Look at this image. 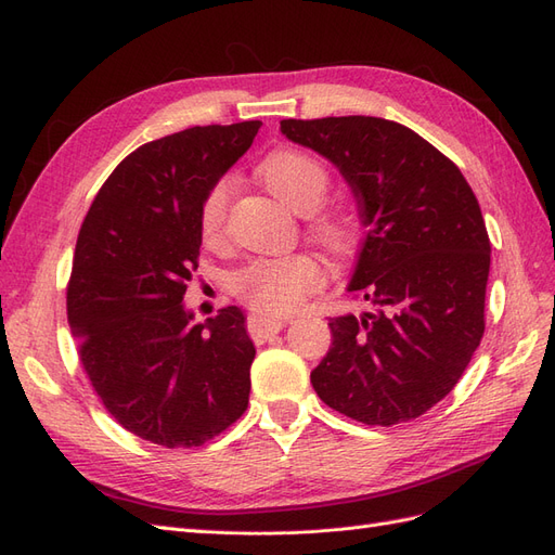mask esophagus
<instances>
[{"mask_svg": "<svg viewBox=\"0 0 555 555\" xmlns=\"http://www.w3.org/2000/svg\"><path fill=\"white\" fill-rule=\"evenodd\" d=\"M286 319H271V317H250L247 319V333H250L253 339L261 341L269 335H275L280 333L284 326H286Z\"/></svg>", "mask_w": 555, "mask_h": 555, "instance_id": "esophagus-1", "label": "esophagus"}]
</instances>
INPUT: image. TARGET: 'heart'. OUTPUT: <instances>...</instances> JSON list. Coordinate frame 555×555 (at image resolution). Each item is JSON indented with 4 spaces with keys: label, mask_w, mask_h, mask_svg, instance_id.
Returning <instances> with one entry per match:
<instances>
[{
    "label": "heart",
    "mask_w": 555,
    "mask_h": 555,
    "mask_svg": "<svg viewBox=\"0 0 555 555\" xmlns=\"http://www.w3.org/2000/svg\"><path fill=\"white\" fill-rule=\"evenodd\" d=\"M261 177L273 193L308 216L314 241L333 255H347L356 245V224L344 208L321 204L328 193V169L300 149H275L263 158ZM232 177H220L208 185L199 204V236L206 245H220L227 229ZM321 284L319 263L308 255L255 259L234 273L232 289L263 317L292 312L296 305Z\"/></svg>",
    "instance_id": "heart-1"
}]
</instances>
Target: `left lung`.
I'll list each match as a JSON object with an SVG mask.
<instances>
[{
	"instance_id": "left-lung-1",
	"label": "left lung",
	"mask_w": 555,
	"mask_h": 555,
	"mask_svg": "<svg viewBox=\"0 0 555 555\" xmlns=\"http://www.w3.org/2000/svg\"><path fill=\"white\" fill-rule=\"evenodd\" d=\"M280 130L337 165L367 227L349 292L370 310L331 319L312 386L362 425L409 423L456 386L485 335L480 204L460 167L397 121L284 119Z\"/></svg>"
}]
</instances>
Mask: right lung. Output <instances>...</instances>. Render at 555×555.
I'll list each match as a JSON object with an SVG mask.
<instances>
[{
    "label": "right lung",
    "mask_w": 555,
    "mask_h": 555,
    "mask_svg": "<svg viewBox=\"0 0 555 555\" xmlns=\"http://www.w3.org/2000/svg\"><path fill=\"white\" fill-rule=\"evenodd\" d=\"M261 121L195 126L132 151L95 195L66 286L78 356L117 423L149 443L197 448L250 399L255 347L238 308L193 323L199 204Z\"/></svg>",
    "instance_id": "add662e5"
}]
</instances>
